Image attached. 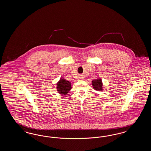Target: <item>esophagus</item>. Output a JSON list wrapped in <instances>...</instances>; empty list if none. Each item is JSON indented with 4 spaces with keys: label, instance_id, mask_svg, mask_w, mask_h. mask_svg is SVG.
<instances>
[{
    "label": "esophagus",
    "instance_id": "esophagus-1",
    "mask_svg": "<svg viewBox=\"0 0 151 151\" xmlns=\"http://www.w3.org/2000/svg\"><path fill=\"white\" fill-rule=\"evenodd\" d=\"M78 79H79V80H83V76H80L78 77Z\"/></svg>",
    "mask_w": 151,
    "mask_h": 151
}]
</instances>
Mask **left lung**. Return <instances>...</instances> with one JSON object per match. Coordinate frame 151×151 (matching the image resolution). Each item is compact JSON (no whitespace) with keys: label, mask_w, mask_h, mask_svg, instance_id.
<instances>
[{"label":"left lung","mask_w":151,"mask_h":151,"mask_svg":"<svg viewBox=\"0 0 151 151\" xmlns=\"http://www.w3.org/2000/svg\"><path fill=\"white\" fill-rule=\"evenodd\" d=\"M92 85L94 89L96 91H102V81L100 78H96L92 81Z\"/></svg>","instance_id":"1"}]
</instances>
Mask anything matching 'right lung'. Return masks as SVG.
<instances>
[{
	"label": "right lung",
	"instance_id": "right-lung-1",
	"mask_svg": "<svg viewBox=\"0 0 151 151\" xmlns=\"http://www.w3.org/2000/svg\"><path fill=\"white\" fill-rule=\"evenodd\" d=\"M71 89V84L66 79L60 78L57 84V91L61 95L65 96Z\"/></svg>",
	"mask_w": 151,
	"mask_h": 151
}]
</instances>
